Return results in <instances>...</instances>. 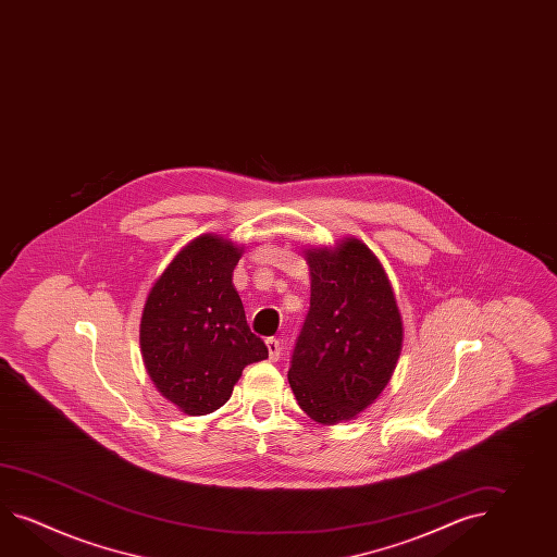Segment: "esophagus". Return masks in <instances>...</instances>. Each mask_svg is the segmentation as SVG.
I'll list each match as a JSON object with an SVG mask.
<instances>
[{
  "label": "esophagus",
  "instance_id": "esophagus-1",
  "mask_svg": "<svg viewBox=\"0 0 557 557\" xmlns=\"http://www.w3.org/2000/svg\"><path fill=\"white\" fill-rule=\"evenodd\" d=\"M265 346H268L270 359H272V361H277L280 356H282V344H280V339H275V337H268V339H265Z\"/></svg>",
  "mask_w": 557,
  "mask_h": 557
}]
</instances>
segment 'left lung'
Masks as SVG:
<instances>
[{"label": "left lung", "instance_id": "left-lung-1", "mask_svg": "<svg viewBox=\"0 0 557 557\" xmlns=\"http://www.w3.org/2000/svg\"><path fill=\"white\" fill-rule=\"evenodd\" d=\"M311 297L287 380L299 408L323 425L354 420L396 370L404 325L387 273L356 237L306 251Z\"/></svg>", "mask_w": 557, "mask_h": 557}]
</instances>
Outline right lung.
<instances>
[{
    "label": "right lung",
    "mask_w": 557,
    "mask_h": 557,
    "mask_svg": "<svg viewBox=\"0 0 557 557\" xmlns=\"http://www.w3.org/2000/svg\"><path fill=\"white\" fill-rule=\"evenodd\" d=\"M242 251L218 235H199L156 280L144 306L146 370L161 396L187 416L222 408L244 368L268 358L232 282Z\"/></svg>",
    "instance_id": "1"
}]
</instances>
